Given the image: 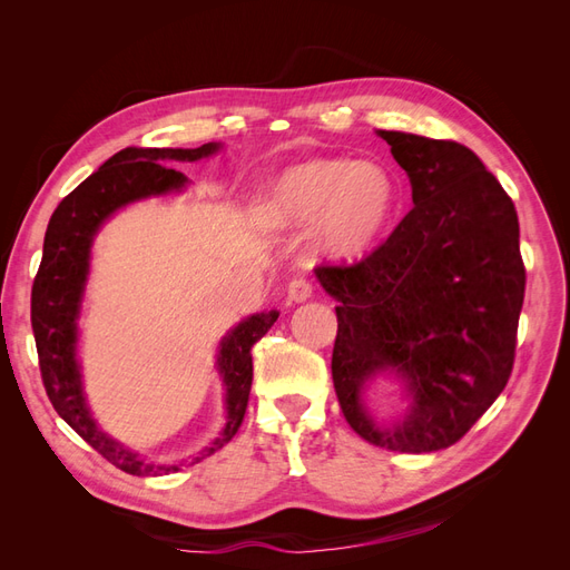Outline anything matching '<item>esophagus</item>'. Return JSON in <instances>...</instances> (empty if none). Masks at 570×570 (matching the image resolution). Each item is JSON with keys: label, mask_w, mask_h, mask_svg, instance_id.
I'll use <instances>...</instances> for the list:
<instances>
[{"label": "esophagus", "mask_w": 570, "mask_h": 570, "mask_svg": "<svg viewBox=\"0 0 570 570\" xmlns=\"http://www.w3.org/2000/svg\"><path fill=\"white\" fill-rule=\"evenodd\" d=\"M312 283L308 281H304V278H295V281H289V285H287V299L289 302H306L308 297H312Z\"/></svg>", "instance_id": "1"}]
</instances>
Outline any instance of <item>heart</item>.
Listing matches in <instances>:
<instances>
[{
  "label": "heart",
  "mask_w": 570,
  "mask_h": 570,
  "mask_svg": "<svg viewBox=\"0 0 570 570\" xmlns=\"http://www.w3.org/2000/svg\"><path fill=\"white\" fill-rule=\"evenodd\" d=\"M400 180L381 161L314 157L281 170L262 193V216L275 228L314 226L316 247L352 262L387 235L400 212Z\"/></svg>",
  "instance_id": "heart-1"
}]
</instances>
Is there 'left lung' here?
I'll return each instance as SVG.
<instances>
[{"label": "left lung", "instance_id": "obj_1", "mask_svg": "<svg viewBox=\"0 0 570 570\" xmlns=\"http://www.w3.org/2000/svg\"><path fill=\"white\" fill-rule=\"evenodd\" d=\"M411 183L413 209L364 262L318 266L337 299L333 383L344 419L392 452L461 440L513 368L525 295L519 216L475 154L452 140L377 130ZM392 372L407 409L377 424L363 394Z\"/></svg>", "mask_w": 570, "mask_h": 570}]
</instances>
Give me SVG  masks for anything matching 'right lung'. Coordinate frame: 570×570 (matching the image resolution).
<instances>
[{"mask_svg":"<svg viewBox=\"0 0 570 570\" xmlns=\"http://www.w3.org/2000/svg\"><path fill=\"white\" fill-rule=\"evenodd\" d=\"M220 147V142H206L197 149H120L57 206L47 226L42 264L30 299V321L32 333H36L47 396L59 416L92 450L130 475H168L180 471L189 461H151L109 438L92 416L78 358V321L90 275L92 243L101 226L124 206L149 197L183 193L189 180L180 170L168 168L166 164L199 161L212 157ZM278 316L281 312H275V308L252 314L223 335L216 354V371L223 390H226L223 394L226 425H223L218 438L193 459V463L220 450L243 425L252 390V347L268 333V327L278 321Z\"/></svg>","mask_w":570,"mask_h":570,"instance_id":"add662e5","label":"right lung"}]
</instances>
